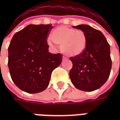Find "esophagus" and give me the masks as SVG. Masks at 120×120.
<instances>
[{"instance_id":"1","label":"esophagus","mask_w":120,"mask_h":120,"mask_svg":"<svg viewBox=\"0 0 120 120\" xmlns=\"http://www.w3.org/2000/svg\"><path fill=\"white\" fill-rule=\"evenodd\" d=\"M68 60V58L65 57V56H63V57H62L63 61H64V60Z\"/></svg>"}]
</instances>
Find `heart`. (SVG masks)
Returning a JSON list of instances; mask_svg holds the SVG:
<instances>
[{
	"instance_id": "heart-1",
	"label": "heart",
	"mask_w": 120,
	"mask_h": 120,
	"mask_svg": "<svg viewBox=\"0 0 120 120\" xmlns=\"http://www.w3.org/2000/svg\"><path fill=\"white\" fill-rule=\"evenodd\" d=\"M51 36L47 40L49 45L55 47L56 44H61L63 52L69 56H78L86 49L87 37L82 30L63 26L53 30Z\"/></svg>"
}]
</instances>
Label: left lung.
Instances as JSON below:
<instances>
[{
	"label": "left lung",
	"instance_id": "1",
	"mask_svg": "<svg viewBox=\"0 0 120 120\" xmlns=\"http://www.w3.org/2000/svg\"><path fill=\"white\" fill-rule=\"evenodd\" d=\"M73 27L86 33L87 43L81 55L70 58L73 63L69 71L71 80L80 90L93 91L103 86L110 75V45L99 30L85 24Z\"/></svg>",
	"mask_w": 120,
	"mask_h": 120
}]
</instances>
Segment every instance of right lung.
Segmentation results:
<instances>
[{"mask_svg":"<svg viewBox=\"0 0 120 120\" xmlns=\"http://www.w3.org/2000/svg\"><path fill=\"white\" fill-rule=\"evenodd\" d=\"M51 24H31L14 34L8 47V68L12 80L23 91L42 92L52 71L62 62L60 53L48 52L47 38Z\"/></svg>","mask_w":120,"mask_h":120,"instance_id":"right-lung-1","label":"right lung"}]
</instances>
